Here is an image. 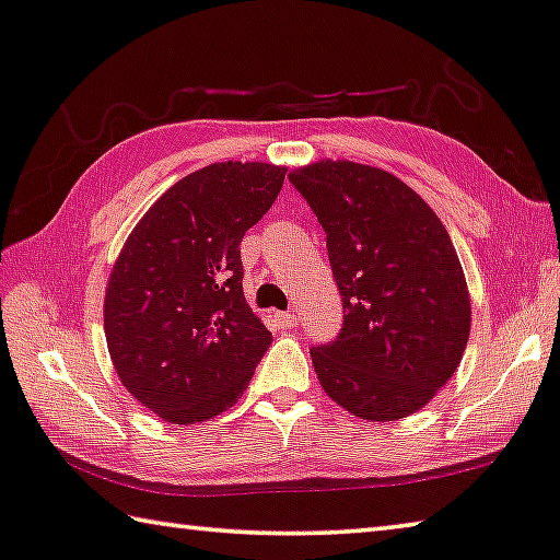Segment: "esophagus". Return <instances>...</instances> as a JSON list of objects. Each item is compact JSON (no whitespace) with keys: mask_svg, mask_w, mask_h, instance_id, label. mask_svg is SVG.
<instances>
[{"mask_svg":"<svg viewBox=\"0 0 560 560\" xmlns=\"http://www.w3.org/2000/svg\"><path fill=\"white\" fill-rule=\"evenodd\" d=\"M277 324L281 328H293V326H296V316H293V314H277Z\"/></svg>","mask_w":560,"mask_h":560,"instance_id":"obj_1","label":"esophagus"}]
</instances>
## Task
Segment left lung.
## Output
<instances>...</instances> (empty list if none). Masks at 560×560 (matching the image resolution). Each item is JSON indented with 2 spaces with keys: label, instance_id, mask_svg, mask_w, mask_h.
Wrapping results in <instances>:
<instances>
[{
  "label": "left lung",
  "instance_id": "1",
  "mask_svg": "<svg viewBox=\"0 0 560 560\" xmlns=\"http://www.w3.org/2000/svg\"><path fill=\"white\" fill-rule=\"evenodd\" d=\"M289 179L324 226L343 299L340 334L311 348L320 385L360 420L417 412L469 340V291L447 230L381 167L320 160Z\"/></svg>",
  "mask_w": 560,
  "mask_h": 560
}]
</instances>
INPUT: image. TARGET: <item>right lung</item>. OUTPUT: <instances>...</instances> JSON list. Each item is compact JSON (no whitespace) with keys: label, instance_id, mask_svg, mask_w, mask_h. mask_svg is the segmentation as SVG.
Returning a JSON list of instances; mask_svg holds the SVG:
<instances>
[{"label":"right lung","instance_id":"right-lung-1","mask_svg":"<svg viewBox=\"0 0 560 560\" xmlns=\"http://www.w3.org/2000/svg\"><path fill=\"white\" fill-rule=\"evenodd\" d=\"M287 170L214 163L175 183L130 232L110 271L103 326L120 383L173 424L232 407L271 346L244 299V232Z\"/></svg>","mask_w":560,"mask_h":560}]
</instances>
